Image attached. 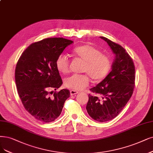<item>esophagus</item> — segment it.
Returning a JSON list of instances; mask_svg holds the SVG:
<instances>
[{
  "instance_id": "esophagus-1",
  "label": "esophagus",
  "mask_w": 153,
  "mask_h": 153,
  "mask_svg": "<svg viewBox=\"0 0 153 153\" xmlns=\"http://www.w3.org/2000/svg\"><path fill=\"white\" fill-rule=\"evenodd\" d=\"M70 93H71V96H73V95L77 94L78 93V91H75V90H71V91H70Z\"/></svg>"
}]
</instances>
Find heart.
Instances as JSON below:
<instances>
[{"label":"heart","mask_w":153,"mask_h":153,"mask_svg":"<svg viewBox=\"0 0 153 153\" xmlns=\"http://www.w3.org/2000/svg\"><path fill=\"white\" fill-rule=\"evenodd\" d=\"M74 53L77 57L85 61L82 72H86L94 81H101L107 75L111 68V62L106 55L101 53L100 50L91 45H84L74 50ZM69 58L65 54H60L55 61L56 69L62 74L69 70ZM87 74H74L65 79L66 87L73 90H82L89 84Z\"/></svg>","instance_id":"obj_1"}]
</instances>
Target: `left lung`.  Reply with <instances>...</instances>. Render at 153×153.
Listing matches in <instances>:
<instances>
[{"label":"left lung","instance_id":"obj_1","mask_svg":"<svg viewBox=\"0 0 153 153\" xmlns=\"http://www.w3.org/2000/svg\"><path fill=\"white\" fill-rule=\"evenodd\" d=\"M110 47L115 58L111 71L90 91L100 97L89 94L88 115L94 120L105 122L115 118L131 98L135 84V66L131 56L120 45L100 36Z\"/></svg>","mask_w":153,"mask_h":153}]
</instances>
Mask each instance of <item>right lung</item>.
<instances>
[{
    "instance_id": "1",
    "label": "right lung",
    "mask_w": 153,
    "mask_h": 153,
    "mask_svg": "<svg viewBox=\"0 0 153 153\" xmlns=\"http://www.w3.org/2000/svg\"><path fill=\"white\" fill-rule=\"evenodd\" d=\"M72 41L63 38H50L32 43L17 63L15 81L19 97L27 111L36 119L45 123L54 121L61 114L65 100L69 98L67 89L59 88L62 79L55 61Z\"/></svg>"
}]
</instances>
